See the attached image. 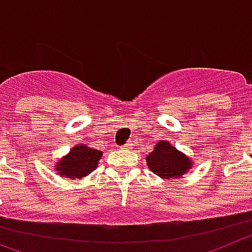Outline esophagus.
<instances>
[{"label":"esophagus","instance_id":"1","mask_svg":"<svg viewBox=\"0 0 252 252\" xmlns=\"http://www.w3.org/2000/svg\"><path fill=\"white\" fill-rule=\"evenodd\" d=\"M122 148H124V150H132V144L126 143L124 146H122Z\"/></svg>","mask_w":252,"mask_h":252}]
</instances>
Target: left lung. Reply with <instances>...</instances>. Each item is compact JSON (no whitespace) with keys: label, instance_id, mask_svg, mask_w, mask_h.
Returning <instances> with one entry per match:
<instances>
[{"label":"left lung","instance_id":"8db88e82","mask_svg":"<svg viewBox=\"0 0 252 252\" xmlns=\"http://www.w3.org/2000/svg\"><path fill=\"white\" fill-rule=\"evenodd\" d=\"M148 168L162 179H179L187 174L194 162L168 141H159L146 156Z\"/></svg>","mask_w":252,"mask_h":252}]
</instances>
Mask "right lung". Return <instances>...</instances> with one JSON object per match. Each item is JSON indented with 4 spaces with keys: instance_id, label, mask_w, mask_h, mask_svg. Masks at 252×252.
<instances>
[{
    "instance_id": "obj_1",
    "label": "right lung",
    "mask_w": 252,
    "mask_h": 252,
    "mask_svg": "<svg viewBox=\"0 0 252 252\" xmlns=\"http://www.w3.org/2000/svg\"><path fill=\"white\" fill-rule=\"evenodd\" d=\"M101 157L102 151L91 148L84 143L76 144L65 156L57 161L54 170L62 178H67L69 180L84 179L95 171Z\"/></svg>"
}]
</instances>
